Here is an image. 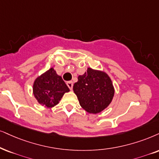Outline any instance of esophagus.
<instances>
[{
	"mask_svg": "<svg viewBox=\"0 0 159 159\" xmlns=\"http://www.w3.org/2000/svg\"><path fill=\"white\" fill-rule=\"evenodd\" d=\"M67 85L68 87H69V89H70V90L73 89V82H72V81H67Z\"/></svg>",
	"mask_w": 159,
	"mask_h": 159,
	"instance_id": "esophagus-1",
	"label": "esophagus"
}]
</instances>
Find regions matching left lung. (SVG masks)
I'll return each mask as SVG.
<instances>
[{"label":"left lung","instance_id":"obj_1","mask_svg":"<svg viewBox=\"0 0 159 159\" xmlns=\"http://www.w3.org/2000/svg\"><path fill=\"white\" fill-rule=\"evenodd\" d=\"M73 91L81 107L90 114L100 113L105 109L114 94L113 84L107 74L91 68L78 76Z\"/></svg>","mask_w":159,"mask_h":159}]
</instances>
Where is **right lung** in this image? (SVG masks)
I'll use <instances>...</instances> for the list:
<instances>
[{
  "instance_id": "add662e5",
  "label": "right lung",
  "mask_w": 159,
  "mask_h": 159,
  "mask_svg": "<svg viewBox=\"0 0 159 159\" xmlns=\"http://www.w3.org/2000/svg\"><path fill=\"white\" fill-rule=\"evenodd\" d=\"M70 91L69 88L58 75L53 68H51L35 80L33 86L34 97L39 103L51 108L59 103L65 92Z\"/></svg>"
}]
</instances>
